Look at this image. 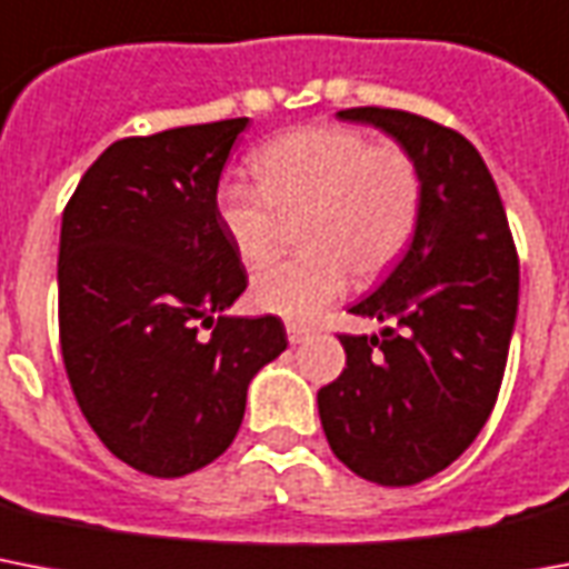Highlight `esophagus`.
Segmentation results:
<instances>
[{"label":"esophagus","mask_w":569,"mask_h":569,"mask_svg":"<svg viewBox=\"0 0 569 569\" xmlns=\"http://www.w3.org/2000/svg\"><path fill=\"white\" fill-rule=\"evenodd\" d=\"M311 335V329L308 326H302V322H288V340L297 347V343H302V340Z\"/></svg>","instance_id":"obj_1"}]
</instances>
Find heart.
<instances>
[{"label": "heart", "instance_id": "heart-1", "mask_svg": "<svg viewBox=\"0 0 569 569\" xmlns=\"http://www.w3.org/2000/svg\"><path fill=\"white\" fill-rule=\"evenodd\" d=\"M258 184L226 179L213 213L243 263L279 247V213L306 208V252L267 263L249 297L258 311L313 320L343 297L356 270L372 279L408 247L422 206L417 161L399 143H370L349 126H308L270 140L256 156Z\"/></svg>", "mask_w": 569, "mask_h": 569}]
</instances>
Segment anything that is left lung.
<instances>
[{
  "mask_svg": "<svg viewBox=\"0 0 569 569\" xmlns=\"http://www.w3.org/2000/svg\"><path fill=\"white\" fill-rule=\"evenodd\" d=\"M340 120L388 131L417 161L420 220L406 258L349 311L393 322L338 335L347 367L317 406L331 452L376 485L406 488L447 470L497 406L517 320L520 261L506 208L465 134L397 108Z\"/></svg>",
  "mask_w": 569,
  "mask_h": 569,
  "instance_id": "obj_1",
  "label": "left lung"
}]
</instances>
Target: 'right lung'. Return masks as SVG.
I'll return each instance as SVG.
<instances>
[{"label":"right lung","instance_id":"obj_1","mask_svg":"<svg viewBox=\"0 0 569 569\" xmlns=\"http://www.w3.org/2000/svg\"><path fill=\"white\" fill-rule=\"evenodd\" d=\"M247 122L117 140L63 208L67 379L104 447L158 479L220 458L252 376L288 349L279 317H222L247 270L217 222L213 190Z\"/></svg>","mask_w":569,"mask_h":569}]
</instances>
